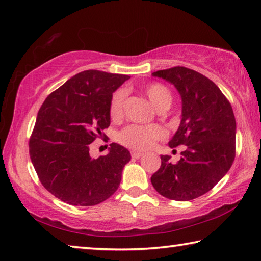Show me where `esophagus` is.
Returning a JSON list of instances; mask_svg holds the SVG:
<instances>
[{"instance_id": "esophagus-1", "label": "esophagus", "mask_w": 261, "mask_h": 261, "mask_svg": "<svg viewBox=\"0 0 261 261\" xmlns=\"http://www.w3.org/2000/svg\"><path fill=\"white\" fill-rule=\"evenodd\" d=\"M131 156H132V158H135V159H139V158L143 156V153H141V152H136V151H134V152H131Z\"/></svg>"}]
</instances>
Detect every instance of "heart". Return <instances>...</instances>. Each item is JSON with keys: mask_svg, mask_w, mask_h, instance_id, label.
<instances>
[{"mask_svg": "<svg viewBox=\"0 0 261 261\" xmlns=\"http://www.w3.org/2000/svg\"><path fill=\"white\" fill-rule=\"evenodd\" d=\"M144 93L156 109L168 108L171 103L173 96L170 91L163 84L151 83L143 87ZM125 100V91L117 90L114 92L109 101V116L113 121L121 120L123 116V106ZM166 131L160 125H138L130 124L118 132L117 140L123 146L136 149V151H145L153 145L158 139L165 137Z\"/></svg>", "mask_w": 261, "mask_h": 261, "instance_id": "1", "label": "heart"}]
</instances>
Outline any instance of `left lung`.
<instances>
[{
    "instance_id": "left-lung-1",
    "label": "left lung",
    "mask_w": 261,
    "mask_h": 261,
    "mask_svg": "<svg viewBox=\"0 0 261 261\" xmlns=\"http://www.w3.org/2000/svg\"><path fill=\"white\" fill-rule=\"evenodd\" d=\"M177 88L182 120L169 141L171 148L185 145L180 160L161 155V167L151 177L154 189L171 200L202 196L228 173L236 153V121L231 105L204 74L185 67L152 73Z\"/></svg>"
}]
</instances>
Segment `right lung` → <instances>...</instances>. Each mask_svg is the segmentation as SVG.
Masks as SVG:
<instances>
[{
    "mask_svg": "<svg viewBox=\"0 0 261 261\" xmlns=\"http://www.w3.org/2000/svg\"><path fill=\"white\" fill-rule=\"evenodd\" d=\"M130 77L86 70L47 96L30 138V156L47 191L73 206H94L114 194L130 152L116 143L92 159L90 144L106 137L109 101Z\"/></svg>",
    "mask_w": 261,
    "mask_h": 261,
    "instance_id": "add662e5",
    "label": "right lung"
}]
</instances>
